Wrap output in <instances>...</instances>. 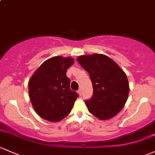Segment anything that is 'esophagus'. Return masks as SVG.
Segmentation results:
<instances>
[{
    "instance_id": "esophagus-1",
    "label": "esophagus",
    "mask_w": 155,
    "mask_h": 155,
    "mask_svg": "<svg viewBox=\"0 0 155 155\" xmlns=\"http://www.w3.org/2000/svg\"><path fill=\"white\" fill-rule=\"evenodd\" d=\"M78 93H79V95L81 96V90H78Z\"/></svg>"
}]
</instances>
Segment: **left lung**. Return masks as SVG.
<instances>
[{
	"label": "left lung",
	"mask_w": 155,
	"mask_h": 155,
	"mask_svg": "<svg viewBox=\"0 0 155 155\" xmlns=\"http://www.w3.org/2000/svg\"><path fill=\"white\" fill-rule=\"evenodd\" d=\"M77 60L89 73L92 83L93 95L85 101L89 111L101 120L114 117L128 97L129 84L125 73L104 54L82 55Z\"/></svg>",
	"instance_id": "8db88e82"
}]
</instances>
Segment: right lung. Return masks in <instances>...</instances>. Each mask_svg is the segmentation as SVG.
I'll use <instances>...</instances> for the list:
<instances>
[{"mask_svg":"<svg viewBox=\"0 0 155 155\" xmlns=\"http://www.w3.org/2000/svg\"><path fill=\"white\" fill-rule=\"evenodd\" d=\"M74 61L71 58H51L44 62L30 79V99L35 112L44 120H63L71 111L79 96L71 90V80L66 76Z\"/></svg>","mask_w":155,"mask_h":155,"instance_id":"obj_1","label":"right lung"}]
</instances>
